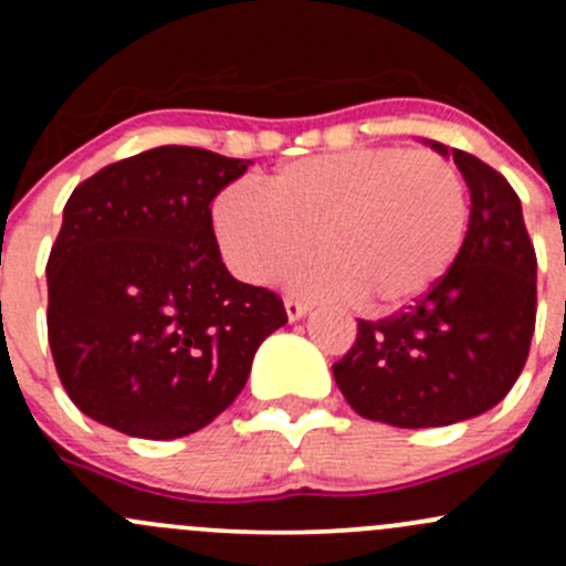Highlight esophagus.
Masks as SVG:
<instances>
[{
  "instance_id": "34e87169",
  "label": "esophagus",
  "mask_w": 566,
  "mask_h": 566,
  "mask_svg": "<svg viewBox=\"0 0 566 566\" xmlns=\"http://www.w3.org/2000/svg\"><path fill=\"white\" fill-rule=\"evenodd\" d=\"M284 312H287L290 323H295V319L306 317V312H310V304H306V301H298V298H284Z\"/></svg>"
}]
</instances>
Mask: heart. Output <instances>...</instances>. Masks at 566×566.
I'll use <instances>...</instances> for the list:
<instances>
[{"label": "heart", "instance_id": "b5f03b06", "mask_svg": "<svg viewBox=\"0 0 566 566\" xmlns=\"http://www.w3.org/2000/svg\"><path fill=\"white\" fill-rule=\"evenodd\" d=\"M227 265L251 284L290 273L293 290L389 312L424 295L458 260L468 232V188L436 150L358 147L304 158L262 188L238 182L213 202Z\"/></svg>", "mask_w": 566, "mask_h": 566}]
</instances>
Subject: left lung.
<instances>
[{"mask_svg": "<svg viewBox=\"0 0 566 566\" xmlns=\"http://www.w3.org/2000/svg\"><path fill=\"white\" fill-rule=\"evenodd\" d=\"M452 156L471 191L458 260L397 315L358 319L334 380L358 416L391 427H447L473 419L510 394L528 358L536 319V254L521 199L476 156Z\"/></svg>", "mask_w": 566, "mask_h": 566, "instance_id": "8db88e82", "label": "left lung"}]
</instances>
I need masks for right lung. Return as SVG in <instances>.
<instances>
[{"mask_svg": "<svg viewBox=\"0 0 566 566\" xmlns=\"http://www.w3.org/2000/svg\"><path fill=\"white\" fill-rule=\"evenodd\" d=\"M251 161L164 145L67 199L45 265L49 345L82 413L147 441L208 427L243 391L282 298L221 262L210 202Z\"/></svg>", "mask_w": 566, "mask_h": 566, "instance_id": "1", "label": "right lung"}]
</instances>
